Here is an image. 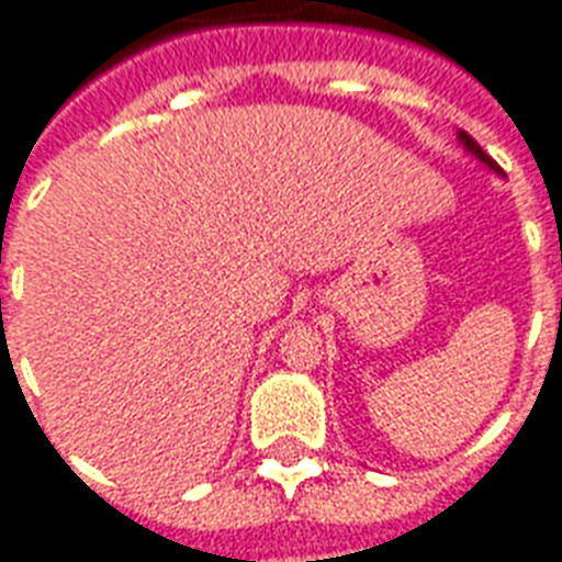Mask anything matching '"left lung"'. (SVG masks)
<instances>
[{
	"label": "left lung",
	"instance_id": "1",
	"mask_svg": "<svg viewBox=\"0 0 562 562\" xmlns=\"http://www.w3.org/2000/svg\"><path fill=\"white\" fill-rule=\"evenodd\" d=\"M459 143L464 145V151L473 154V157H476V160H482V164L488 166V169H494V172H501V166L494 164L492 157H488V154L482 151V148H480V145H476V139H473V136H468V133H464V131H459Z\"/></svg>",
	"mask_w": 562,
	"mask_h": 562
}]
</instances>
